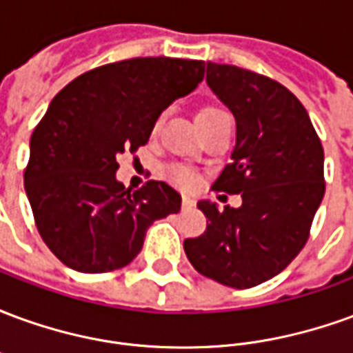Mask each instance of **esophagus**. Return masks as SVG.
I'll use <instances>...</instances> for the list:
<instances>
[{
    "mask_svg": "<svg viewBox=\"0 0 353 353\" xmlns=\"http://www.w3.org/2000/svg\"><path fill=\"white\" fill-rule=\"evenodd\" d=\"M181 206H183V210H191V208L194 206V200H192L191 196H183V200H181Z\"/></svg>",
    "mask_w": 353,
    "mask_h": 353,
    "instance_id": "esophagus-1",
    "label": "esophagus"
}]
</instances>
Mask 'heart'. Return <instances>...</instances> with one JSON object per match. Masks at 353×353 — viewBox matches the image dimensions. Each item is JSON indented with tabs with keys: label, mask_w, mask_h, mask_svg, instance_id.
I'll return each instance as SVG.
<instances>
[{
	"label": "heart",
	"mask_w": 353,
	"mask_h": 353,
	"mask_svg": "<svg viewBox=\"0 0 353 353\" xmlns=\"http://www.w3.org/2000/svg\"><path fill=\"white\" fill-rule=\"evenodd\" d=\"M219 113H223L221 109L214 108V105H206V108H202L199 113H196V123H200V121H208V119L219 115ZM157 126H159V123L154 124V130H157ZM168 177L172 183H176L177 187H183V189H189V187H192V183H194V176H192L189 170L185 168H172L168 172Z\"/></svg>",
	"instance_id": "b5f03b06"
}]
</instances>
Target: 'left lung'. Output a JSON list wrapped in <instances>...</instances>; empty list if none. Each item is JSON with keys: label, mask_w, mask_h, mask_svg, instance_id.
<instances>
[{"label": "left lung", "mask_w": 353, "mask_h": 353, "mask_svg": "<svg viewBox=\"0 0 353 353\" xmlns=\"http://www.w3.org/2000/svg\"><path fill=\"white\" fill-rule=\"evenodd\" d=\"M206 81L236 121V145L214 189L242 194V206L219 210L200 200L206 230L183 250L202 276L255 288L280 274L310 236L325 194L323 147L303 103L278 81L214 62Z\"/></svg>", "instance_id": "obj_1"}]
</instances>
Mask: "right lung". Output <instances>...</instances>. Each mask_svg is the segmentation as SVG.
<instances>
[{
	"instance_id": "right-lung-1",
	"label": "right lung",
	"mask_w": 353,
	"mask_h": 353,
	"mask_svg": "<svg viewBox=\"0 0 353 353\" xmlns=\"http://www.w3.org/2000/svg\"><path fill=\"white\" fill-rule=\"evenodd\" d=\"M202 79V60L130 58L83 73L52 98L30 139L24 189L43 242L65 266L123 268L149 225L181 210L164 181L124 189L117 157L145 145L162 111Z\"/></svg>"
}]
</instances>
